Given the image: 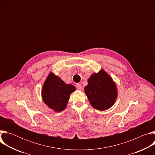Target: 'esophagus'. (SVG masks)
Here are the masks:
<instances>
[{"mask_svg": "<svg viewBox=\"0 0 155 155\" xmlns=\"http://www.w3.org/2000/svg\"><path fill=\"white\" fill-rule=\"evenodd\" d=\"M76 87H77V90H82V86H81V84H80V83L77 84Z\"/></svg>", "mask_w": 155, "mask_h": 155, "instance_id": "1", "label": "esophagus"}]
</instances>
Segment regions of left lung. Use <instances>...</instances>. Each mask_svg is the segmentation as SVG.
Here are the masks:
<instances>
[{
    "instance_id": "left-lung-1",
    "label": "left lung",
    "mask_w": 155,
    "mask_h": 155,
    "mask_svg": "<svg viewBox=\"0 0 155 155\" xmlns=\"http://www.w3.org/2000/svg\"><path fill=\"white\" fill-rule=\"evenodd\" d=\"M84 91L92 107L100 111L111 107L118 96L115 83L103 69L94 73L88 78Z\"/></svg>"
}]
</instances>
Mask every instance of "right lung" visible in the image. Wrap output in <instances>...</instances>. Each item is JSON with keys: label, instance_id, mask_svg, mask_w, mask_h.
I'll list each match as a JSON object with an SVG mask.
<instances>
[{"label": "right lung", "instance_id": "1", "mask_svg": "<svg viewBox=\"0 0 155 155\" xmlns=\"http://www.w3.org/2000/svg\"><path fill=\"white\" fill-rule=\"evenodd\" d=\"M75 91L74 85L65 83L60 77L50 72L41 88V97L50 108L60 112L67 107L70 95Z\"/></svg>", "mask_w": 155, "mask_h": 155}]
</instances>
